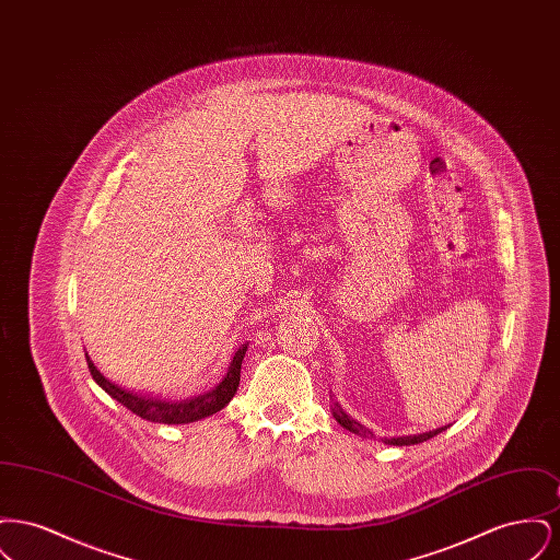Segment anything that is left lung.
Segmentation results:
<instances>
[{
    "label": "left lung",
    "instance_id": "left-lung-1",
    "mask_svg": "<svg viewBox=\"0 0 560 560\" xmlns=\"http://www.w3.org/2000/svg\"><path fill=\"white\" fill-rule=\"evenodd\" d=\"M331 413H334V418H336V422L340 424L342 428H347L348 432H354V434H359V436H373L372 430L370 428L363 427V424H359L357 420H352L350 416H348L347 411L340 407V402H336V400L331 399ZM443 430H447V427L436 428V430H428V432H422V434H407V436H390V439H382L386 445H397V447H405V445H418V443H424L428 439H432V436H436L439 432H443Z\"/></svg>",
    "mask_w": 560,
    "mask_h": 560
}]
</instances>
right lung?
<instances>
[{
	"instance_id": "add662e5",
	"label": "right lung",
	"mask_w": 560,
	"mask_h": 560,
	"mask_svg": "<svg viewBox=\"0 0 560 560\" xmlns=\"http://www.w3.org/2000/svg\"><path fill=\"white\" fill-rule=\"evenodd\" d=\"M247 347L249 345L245 342L235 350L222 382L215 384L210 393L185 400L160 399V397H149V395H140V393H133L128 388H121L98 372L88 354H85V361H88V368H90L92 377L96 380V384L113 399L119 400L132 413L140 416L142 420L158 422V424H190V422H197V420H203V418H210L213 413H218L235 397V393L240 388L241 361L245 357Z\"/></svg>"
}]
</instances>
